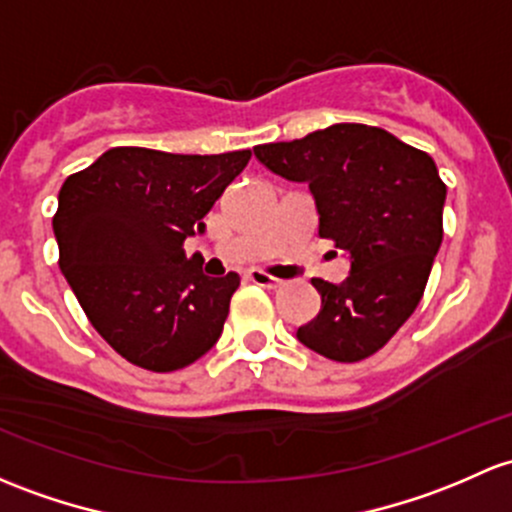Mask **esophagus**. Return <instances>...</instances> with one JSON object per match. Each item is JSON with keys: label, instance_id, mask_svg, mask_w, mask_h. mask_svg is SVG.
Listing matches in <instances>:
<instances>
[{"label": "esophagus", "instance_id": "obj_1", "mask_svg": "<svg viewBox=\"0 0 512 512\" xmlns=\"http://www.w3.org/2000/svg\"><path fill=\"white\" fill-rule=\"evenodd\" d=\"M247 279H250V282H255V284H260V287H267V289H277V287H282V279H277V277H272V274H267V272H262V270H250L247 272Z\"/></svg>", "mask_w": 512, "mask_h": 512}]
</instances>
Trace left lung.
<instances>
[{
	"label": "left lung",
	"mask_w": 512,
	"mask_h": 512,
	"mask_svg": "<svg viewBox=\"0 0 512 512\" xmlns=\"http://www.w3.org/2000/svg\"><path fill=\"white\" fill-rule=\"evenodd\" d=\"M255 157L277 176L309 184L319 235L351 255L341 284L311 279L321 311L297 338L338 363L378 353L417 309L444 238L446 186L434 159L355 122L260 144Z\"/></svg>",
	"instance_id": "left-lung-1"
}]
</instances>
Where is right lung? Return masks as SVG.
Wrapping results in <instances>:
<instances>
[{"label": "right lung", "instance_id": "add662e5", "mask_svg": "<svg viewBox=\"0 0 512 512\" xmlns=\"http://www.w3.org/2000/svg\"><path fill=\"white\" fill-rule=\"evenodd\" d=\"M228 154L107 149L58 193V265L95 331L132 365L171 373L215 346L240 287L186 257L184 242L250 161Z\"/></svg>", "mask_w": 512, "mask_h": 512}]
</instances>
